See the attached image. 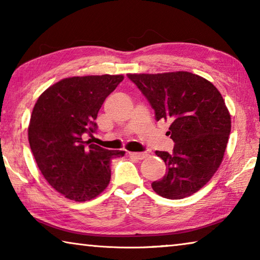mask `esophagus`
Here are the masks:
<instances>
[{
    "instance_id": "34e87169",
    "label": "esophagus",
    "mask_w": 260,
    "mask_h": 260,
    "mask_svg": "<svg viewBox=\"0 0 260 260\" xmlns=\"http://www.w3.org/2000/svg\"><path fill=\"white\" fill-rule=\"evenodd\" d=\"M131 157L136 158V159H144L148 156L147 152H128Z\"/></svg>"
}]
</instances>
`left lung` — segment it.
<instances>
[{"label":"left lung","mask_w":260,"mask_h":260,"mask_svg":"<svg viewBox=\"0 0 260 260\" xmlns=\"http://www.w3.org/2000/svg\"><path fill=\"white\" fill-rule=\"evenodd\" d=\"M155 110L156 120L171 122L173 152L156 151L166 174L151 187L169 200L199 191L217 172L231 133V114L212 83L190 72L127 74Z\"/></svg>","instance_id":"8db88e82"}]
</instances>
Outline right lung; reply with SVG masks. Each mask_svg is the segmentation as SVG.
Listing matches in <instances>:
<instances>
[{"label":"right lung","instance_id":"add662e5","mask_svg":"<svg viewBox=\"0 0 260 260\" xmlns=\"http://www.w3.org/2000/svg\"><path fill=\"white\" fill-rule=\"evenodd\" d=\"M122 80L110 74L67 78L43 91L34 105L30 150L48 183L69 200L99 196L111 179L112 159L125 155L83 141L96 132L101 107Z\"/></svg>","mask_w":260,"mask_h":260}]
</instances>
